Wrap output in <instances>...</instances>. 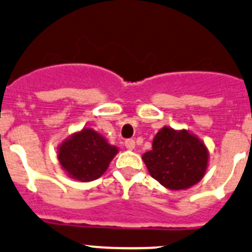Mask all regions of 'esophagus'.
<instances>
[{
    "instance_id": "1",
    "label": "esophagus",
    "mask_w": 252,
    "mask_h": 252,
    "mask_svg": "<svg viewBox=\"0 0 252 252\" xmlns=\"http://www.w3.org/2000/svg\"><path fill=\"white\" fill-rule=\"evenodd\" d=\"M124 145H126V147L128 150H134V149H135V141H134L133 139H129V140H126V142H124Z\"/></svg>"
}]
</instances>
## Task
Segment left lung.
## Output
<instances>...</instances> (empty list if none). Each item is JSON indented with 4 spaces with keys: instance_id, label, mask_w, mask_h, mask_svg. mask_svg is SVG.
<instances>
[{
    "instance_id": "1",
    "label": "left lung",
    "mask_w": 252,
    "mask_h": 252,
    "mask_svg": "<svg viewBox=\"0 0 252 252\" xmlns=\"http://www.w3.org/2000/svg\"><path fill=\"white\" fill-rule=\"evenodd\" d=\"M147 171L164 188L182 190L204 178L208 164L205 144L188 130L163 126L155 135L152 150L142 155Z\"/></svg>"
}]
</instances>
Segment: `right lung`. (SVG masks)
Returning <instances> with one entry per match:
<instances>
[{"mask_svg":"<svg viewBox=\"0 0 252 252\" xmlns=\"http://www.w3.org/2000/svg\"><path fill=\"white\" fill-rule=\"evenodd\" d=\"M118 149L91 128H84L58 146V161L70 178L91 182L106 172Z\"/></svg>","mask_w":252,"mask_h":252,"instance_id":"obj_1","label":"right lung"}]
</instances>
